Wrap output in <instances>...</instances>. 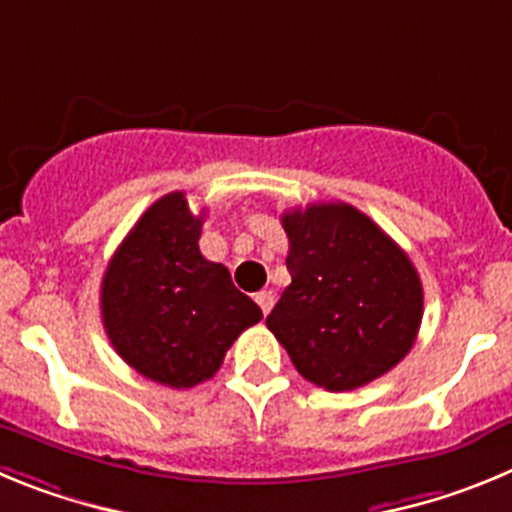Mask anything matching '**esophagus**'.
I'll list each match as a JSON object with an SVG mask.
<instances>
[{
  "instance_id": "34e87169",
  "label": "esophagus",
  "mask_w": 512,
  "mask_h": 512,
  "mask_svg": "<svg viewBox=\"0 0 512 512\" xmlns=\"http://www.w3.org/2000/svg\"><path fill=\"white\" fill-rule=\"evenodd\" d=\"M256 302H259L261 312H264V315H269L271 307H274V292H271V289H261L259 295H256Z\"/></svg>"
}]
</instances>
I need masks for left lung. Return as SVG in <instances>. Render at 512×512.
Here are the masks:
<instances>
[{
    "label": "left lung",
    "mask_w": 512,
    "mask_h": 512,
    "mask_svg": "<svg viewBox=\"0 0 512 512\" xmlns=\"http://www.w3.org/2000/svg\"><path fill=\"white\" fill-rule=\"evenodd\" d=\"M292 284L266 328L307 382L348 392L405 359L423 320V284L408 253L346 202L282 215Z\"/></svg>",
    "instance_id": "obj_1"
}]
</instances>
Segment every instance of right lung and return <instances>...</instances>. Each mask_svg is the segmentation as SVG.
Wrapping results in <instances>:
<instances>
[{"label":"right lung","instance_id":"obj_1","mask_svg":"<svg viewBox=\"0 0 512 512\" xmlns=\"http://www.w3.org/2000/svg\"><path fill=\"white\" fill-rule=\"evenodd\" d=\"M202 220L184 192L153 202L107 264L99 295L120 359L174 390L210 379L235 338L264 318L230 271L200 253Z\"/></svg>","mask_w":512,"mask_h":512}]
</instances>
